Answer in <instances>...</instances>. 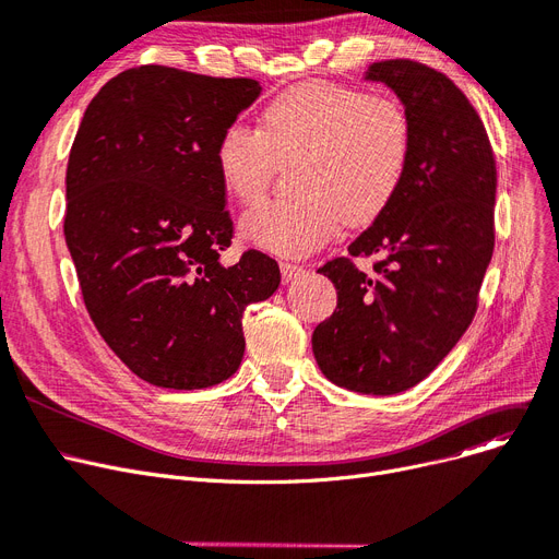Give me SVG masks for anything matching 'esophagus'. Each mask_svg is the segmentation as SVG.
Here are the masks:
<instances>
[{
	"label": "esophagus",
	"instance_id": "esophagus-1",
	"mask_svg": "<svg viewBox=\"0 0 559 559\" xmlns=\"http://www.w3.org/2000/svg\"><path fill=\"white\" fill-rule=\"evenodd\" d=\"M306 270L301 264H295V262H281V274H283V283H293L297 281Z\"/></svg>",
	"mask_w": 559,
	"mask_h": 559
}]
</instances>
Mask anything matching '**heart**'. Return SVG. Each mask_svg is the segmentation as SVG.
Returning a JSON list of instances; mask_svg holds the SVG:
<instances>
[{"mask_svg": "<svg viewBox=\"0 0 559 559\" xmlns=\"http://www.w3.org/2000/svg\"><path fill=\"white\" fill-rule=\"evenodd\" d=\"M297 155L295 197L260 203L239 224L249 245L274 255H306L343 222L366 226L393 203L411 157L408 116L366 91L304 82L264 107L260 130L226 126L214 168L228 197L251 203L270 185L276 159Z\"/></svg>", "mask_w": 559, "mask_h": 559, "instance_id": "1", "label": "heart"}]
</instances>
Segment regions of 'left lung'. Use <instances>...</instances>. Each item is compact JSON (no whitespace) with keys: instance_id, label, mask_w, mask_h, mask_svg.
I'll return each instance as SVG.
<instances>
[{"instance_id":"left-lung-1","label":"left lung","mask_w":559,"mask_h":559,"mask_svg":"<svg viewBox=\"0 0 559 559\" xmlns=\"http://www.w3.org/2000/svg\"><path fill=\"white\" fill-rule=\"evenodd\" d=\"M366 80L395 91L411 157L393 203L349 255L377 254L372 275L350 258L320 266L337 306L312 333L324 377L362 395L420 383L471 326L493 255L496 157L468 98L443 72L408 59L372 63Z\"/></svg>"}]
</instances>
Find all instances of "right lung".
<instances>
[{"instance_id": "right-lung-1", "label": "right lung", "mask_w": 559, "mask_h": 559, "mask_svg": "<svg viewBox=\"0 0 559 559\" xmlns=\"http://www.w3.org/2000/svg\"><path fill=\"white\" fill-rule=\"evenodd\" d=\"M262 86L139 66L84 111L66 171V245L95 329L143 381L199 391L245 356L241 314L281 283L249 249L226 266L233 219L214 168L222 130Z\"/></svg>"}]
</instances>
